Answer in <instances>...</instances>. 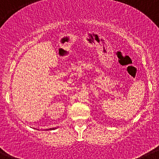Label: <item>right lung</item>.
Returning a JSON list of instances; mask_svg holds the SVG:
<instances>
[{
  "instance_id": "obj_1",
  "label": "right lung",
  "mask_w": 159,
  "mask_h": 159,
  "mask_svg": "<svg viewBox=\"0 0 159 159\" xmlns=\"http://www.w3.org/2000/svg\"><path fill=\"white\" fill-rule=\"evenodd\" d=\"M54 129H56V128H50V129H47V130H54Z\"/></svg>"
}]
</instances>
